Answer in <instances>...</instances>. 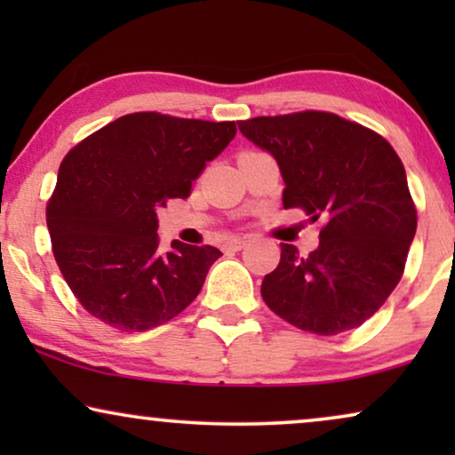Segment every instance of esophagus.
<instances>
[{
	"instance_id": "34e87169",
	"label": "esophagus",
	"mask_w": 455,
	"mask_h": 455,
	"mask_svg": "<svg viewBox=\"0 0 455 455\" xmlns=\"http://www.w3.org/2000/svg\"><path fill=\"white\" fill-rule=\"evenodd\" d=\"M246 244V238H232L226 244V248H229V251H240V248H244Z\"/></svg>"
}]
</instances>
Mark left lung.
I'll return each instance as SVG.
<instances>
[{"label":"left lung","mask_w":455,"mask_h":455,"mask_svg":"<svg viewBox=\"0 0 455 455\" xmlns=\"http://www.w3.org/2000/svg\"><path fill=\"white\" fill-rule=\"evenodd\" d=\"M240 132L277 161L283 209L325 228L300 257L282 244L260 296L291 325L338 335L371 319L400 282L416 234L406 170L383 136L325 111L252 117Z\"/></svg>","instance_id":"8db88e82"}]
</instances>
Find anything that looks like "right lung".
<instances>
[{
	"mask_svg": "<svg viewBox=\"0 0 455 455\" xmlns=\"http://www.w3.org/2000/svg\"><path fill=\"white\" fill-rule=\"evenodd\" d=\"M235 136L234 122L130 114L97 130L61 161L47 204L53 257L78 302L120 331H147L201 291L215 246L173 240L159 251L157 211L188 198Z\"/></svg>",
	"mask_w": 455,
	"mask_h": 455,
	"instance_id": "obj_1",
	"label": "right lung"
}]
</instances>
